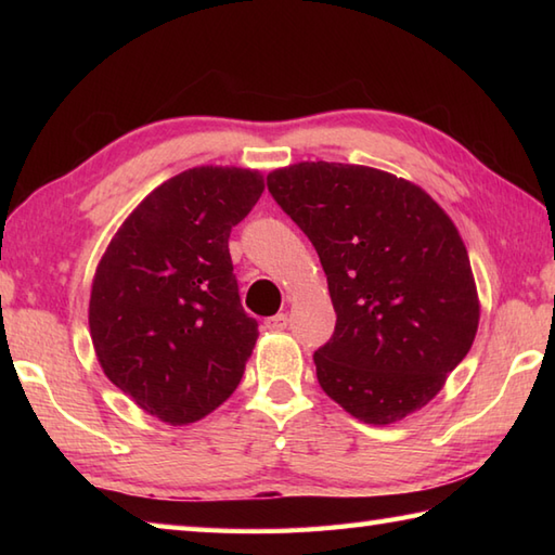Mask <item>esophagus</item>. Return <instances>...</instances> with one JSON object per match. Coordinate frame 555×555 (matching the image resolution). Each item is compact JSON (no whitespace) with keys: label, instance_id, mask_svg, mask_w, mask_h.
<instances>
[{"label":"esophagus","instance_id":"1","mask_svg":"<svg viewBox=\"0 0 555 555\" xmlns=\"http://www.w3.org/2000/svg\"><path fill=\"white\" fill-rule=\"evenodd\" d=\"M264 326L269 328V332H284V328L288 326V314H274V317H267L264 320Z\"/></svg>","mask_w":555,"mask_h":555}]
</instances>
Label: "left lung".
I'll return each instance as SVG.
<instances>
[{"label": "left lung", "instance_id": "8db88e82", "mask_svg": "<svg viewBox=\"0 0 555 555\" xmlns=\"http://www.w3.org/2000/svg\"><path fill=\"white\" fill-rule=\"evenodd\" d=\"M324 267L334 336L314 352L328 398L364 424H391L441 391L479 324L465 243L415 183L336 162L267 176Z\"/></svg>", "mask_w": 555, "mask_h": 555}]
</instances>
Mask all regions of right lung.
Wrapping results in <instances>:
<instances>
[{"mask_svg":"<svg viewBox=\"0 0 555 555\" xmlns=\"http://www.w3.org/2000/svg\"><path fill=\"white\" fill-rule=\"evenodd\" d=\"M262 191L250 169H188L133 209L100 259L92 346L109 382L162 422L203 420L243 379L257 320L241 305L229 235Z\"/></svg>","mask_w":555,"mask_h":555,"instance_id":"1","label":"right lung"}]
</instances>
